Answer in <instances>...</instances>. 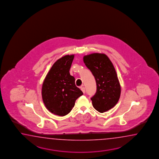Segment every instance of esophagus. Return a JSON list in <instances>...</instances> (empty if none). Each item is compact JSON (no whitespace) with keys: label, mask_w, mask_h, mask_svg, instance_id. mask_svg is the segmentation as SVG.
Wrapping results in <instances>:
<instances>
[{"label":"esophagus","mask_w":159,"mask_h":159,"mask_svg":"<svg viewBox=\"0 0 159 159\" xmlns=\"http://www.w3.org/2000/svg\"><path fill=\"white\" fill-rule=\"evenodd\" d=\"M81 90H82V91L83 92V93H85V88H84V86H82V87H81Z\"/></svg>","instance_id":"1"}]
</instances>
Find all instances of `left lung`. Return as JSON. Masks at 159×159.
<instances>
[{
    "mask_svg": "<svg viewBox=\"0 0 159 159\" xmlns=\"http://www.w3.org/2000/svg\"><path fill=\"white\" fill-rule=\"evenodd\" d=\"M84 62L94 76L97 91L91 98L96 110L103 113L114 107L120 96L121 88L115 68L105 54L84 56Z\"/></svg>",
    "mask_w": 159,
    "mask_h": 159,
    "instance_id": "1",
    "label": "left lung"
}]
</instances>
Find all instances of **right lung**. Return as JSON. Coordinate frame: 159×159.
<instances>
[{"label":"right lung","mask_w":159,"mask_h":159,"mask_svg":"<svg viewBox=\"0 0 159 159\" xmlns=\"http://www.w3.org/2000/svg\"><path fill=\"white\" fill-rule=\"evenodd\" d=\"M75 55H66L55 62L42 86V98L49 111L65 116L71 111L77 98L83 95L69 70Z\"/></svg>","instance_id":"obj_1"}]
</instances>
